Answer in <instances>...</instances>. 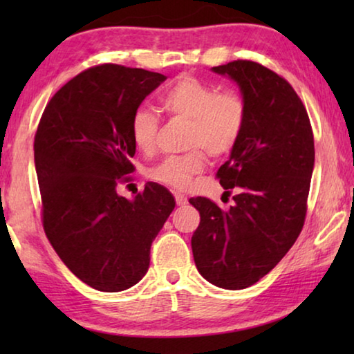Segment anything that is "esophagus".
<instances>
[{"instance_id":"1","label":"esophagus","mask_w":354,"mask_h":354,"mask_svg":"<svg viewBox=\"0 0 354 354\" xmlns=\"http://www.w3.org/2000/svg\"><path fill=\"white\" fill-rule=\"evenodd\" d=\"M175 200H176V205L178 206L187 205V196L183 195V194H179V192H175Z\"/></svg>"}]
</instances>
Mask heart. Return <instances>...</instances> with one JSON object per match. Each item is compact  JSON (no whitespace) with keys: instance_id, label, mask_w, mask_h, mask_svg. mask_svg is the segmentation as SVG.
Wrapping results in <instances>:
<instances>
[{"instance_id":"1","label":"heart","mask_w":354,"mask_h":354,"mask_svg":"<svg viewBox=\"0 0 354 354\" xmlns=\"http://www.w3.org/2000/svg\"><path fill=\"white\" fill-rule=\"evenodd\" d=\"M160 106L170 117L189 122L187 153L169 156L154 165L148 176L173 189L189 187L192 179L206 169L207 155L225 158L237 145L247 123V101L236 88L218 91L212 84L184 76L167 88ZM159 120L147 107L136 109L129 122L131 140L139 151H154Z\"/></svg>"}]
</instances>
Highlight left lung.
Wrapping results in <instances>:
<instances>
[{
  "mask_svg": "<svg viewBox=\"0 0 354 354\" xmlns=\"http://www.w3.org/2000/svg\"><path fill=\"white\" fill-rule=\"evenodd\" d=\"M237 81L248 113L217 178L234 205L195 196L192 251L201 277L221 289L253 286L283 259L303 230L314 169V134L303 101L283 76L254 61L212 68ZM226 203V201H225Z\"/></svg>",
  "mask_w": 354,
  "mask_h": 354,
  "instance_id": "left-lung-1",
  "label": "left lung"
}]
</instances>
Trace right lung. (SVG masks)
<instances>
[{"label":"right lung","instance_id":"right-lung-1","mask_svg":"<svg viewBox=\"0 0 354 354\" xmlns=\"http://www.w3.org/2000/svg\"><path fill=\"white\" fill-rule=\"evenodd\" d=\"M167 76L117 64L81 71L55 93L34 137L41 223L62 262L101 292L145 277L149 248L175 209L164 185L117 194L136 169L131 117Z\"/></svg>","mask_w":354,"mask_h":354}]
</instances>
